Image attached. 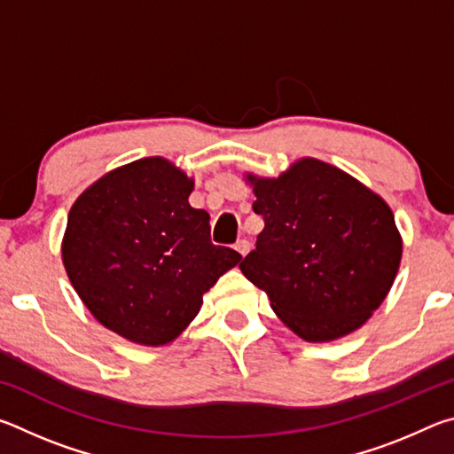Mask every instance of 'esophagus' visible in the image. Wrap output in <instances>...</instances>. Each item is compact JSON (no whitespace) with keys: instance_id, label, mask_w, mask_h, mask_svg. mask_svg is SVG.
Returning a JSON list of instances; mask_svg holds the SVG:
<instances>
[{"instance_id":"1","label":"esophagus","mask_w":454,"mask_h":454,"mask_svg":"<svg viewBox=\"0 0 454 454\" xmlns=\"http://www.w3.org/2000/svg\"><path fill=\"white\" fill-rule=\"evenodd\" d=\"M234 248L238 250V254L246 256V254H248V252H250V242H248V240H238Z\"/></svg>"}]
</instances>
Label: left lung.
<instances>
[{"label": "left lung", "instance_id": "left-lung-1", "mask_svg": "<svg viewBox=\"0 0 454 454\" xmlns=\"http://www.w3.org/2000/svg\"><path fill=\"white\" fill-rule=\"evenodd\" d=\"M264 218L240 270L306 342L355 333L393 288L403 238L384 198L340 168L301 158L278 178L244 174Z\"/></svg>", "mask_w": 454, "mask_h": 454}]
</instances>
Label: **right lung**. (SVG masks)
Returning a JSON list of instances; mask_svg holds the SVG:
<instances>
[{
    "label": "right lung",
    "instance_id": "add662e5",
    "mask_svg": "<svg viewBox=\"0 0 454 454\" xmlns=\"http://www.w3.org/2000/svg\"><path fill=\"white\" fill-rule=\"evenodd\" d=\"M192 190L194 178L170 160L142 158L104 174L67 214V278L91 317L129 342H174L242 260L210 242V214L192 208Z\"/></svg>",
    "mask_w": 454,
    "mask_h": 454
}]
</instances>
